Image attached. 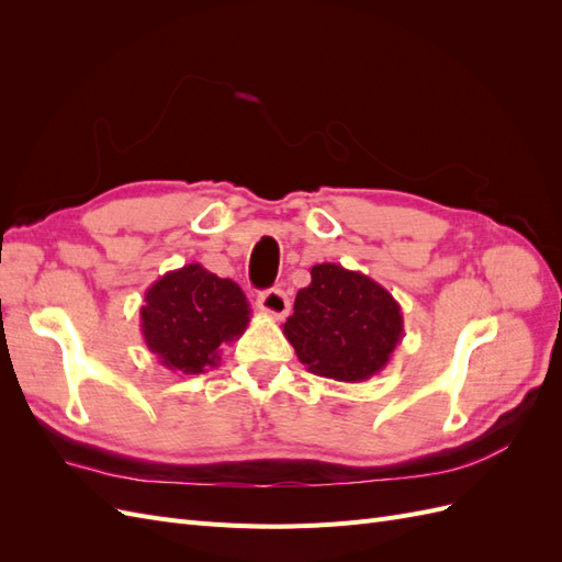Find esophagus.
Here are the masks:
<instances>
[{"label":"esophagus","mask_w":562,"mask_h":562,"mask_svg":"<svg viewBox=\"0 0 562 562\" xmlns=\"http://www.w3.org/2000/svg\"><path fill=\"white\" fill-rule=\"evenodd\" d=\"M258 307L269 316L283 318L288 312H291V300H288V295L281 291V288H269V291L258 295Z\"/></svg>","instance_id":"34e87169"}]
</instances>
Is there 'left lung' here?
I'll return each instance as SVG.
<instances>
[{"label": "left lung", "instance_id": "obj_1", "mask_svg": "<svg viewBox=\"0 0 562 562\" xmlns=\"http://www.w3.org/2000/svg\"><path fill=\"white\" fill-rule=\"evenodd\" d=\"M283 335L300 363L318 378L366 382L389 363L403 339L401 304L361 271L323 262L295 297Z\"/></svg>", "mask_w": 562, "mask_h": 562}]
</instances>
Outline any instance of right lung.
<instances>
[{
  "label": "right lung",
  "instance_id": "add662e5",
  "mask_svg": "<svg viewBox=\"0 0 562 562\" xmlns=\"http://www.w3.org/2000/svg\"><path fill=\"white\" fill-rule=\"evenodd\" d=\"M250 307L232 279H220L199 262L151 283L140 307V330L157 361L182 375H199L220 361V347L244 335Z\"/></svg>",
  "mask_w": 562,
  "mask_h": 562
}]
</instances>
